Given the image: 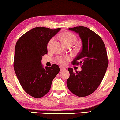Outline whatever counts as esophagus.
I'll return each instance as SVG.
<instances>
[{
	"label": "esophagus",
	"mask_w": 120,
	"mask_h": 120,
	"mask_svg": "<svg viewBox=\"0 0 120 120\" xmlns=\"http://www.w3.org/2000/svg\"><path fill=\"white\" fill-rule=\"evenodd\" d=\"M59 68H60V70H63L66 69V68L64 67H63V66H60Z\"/></svg>",
	"instance_id": "34e87169"
}]
</instances>
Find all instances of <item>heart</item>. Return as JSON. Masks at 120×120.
<instances>
[{
  "mask_svg": "<svg viewBox=\"0 0 120 120\" xmlns=\"http://www.w3.org/2000/svg\"><path fill=\"white\" fill-rule=\"evenodd\" d=\"M60 38L61 39L63 43L66 46L67 45H72L75 42H76L77 40V38L76 35L72 33H71L69 32H66L64 33H62L61 35H60ZM54 38H52L49 41L48 43L47 47L48 49H50L51 46L53 42ZM69 56H66V57H58L57 58V60L58 62L61 64H64L65 63V61L69 59Z\"/></svg>",
  "mask_w": 120,
  "mask_h": 120,
  "instance_id": "b5f03b06",
  "label": "heart"
}]
</instances>
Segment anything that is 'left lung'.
I'll use <instances>...</instances> for the list:
<instances>
[{"label":"left lung","instance_id":"obj_1","mask_svg":"<svg viewBox=\"0 0 120 120\" xmlns=\"http://www.w3.org/2000/svg\"><path fill=\"white\" fill-rule=\"evenodd\" d=\"M68 30L78 33L82 40V50L72 64L82 66V71L76 72L68 69L70 76L67 85L73 94L85 97L94 92L104 78L109 64L106 50L100 36L88 28L77 26Z\"/></svg>","mask_w":120,"mask_h":120}]
</instances>
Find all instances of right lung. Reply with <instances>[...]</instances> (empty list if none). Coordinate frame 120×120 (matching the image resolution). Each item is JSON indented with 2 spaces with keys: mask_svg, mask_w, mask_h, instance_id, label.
Instances as JSON below:
<instances>
[{
  "mask_svg": "<svg viewBox=\"0 0 120 120\" xmlns=\"http://www.w3.org/2000/svg\"><path fill=\"white\" fill-rule=\"evenodd\" d=\"M60 30L35 27L24 34L16 44L14 70L22 88L35 98L47 94L53 79L60 71L55 64L44 68L41 60L42 56L48 53L49 41Z\"/></svg>",
  "mask_w": 120,
  "mask_h": 120,
  "instance_id": "obj_1",
  "label": "right lung"
}]
</instances>
